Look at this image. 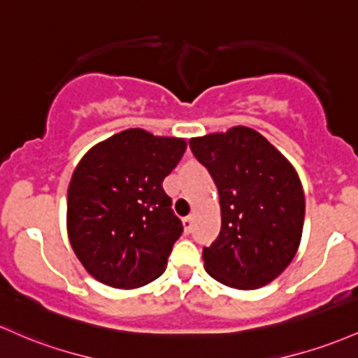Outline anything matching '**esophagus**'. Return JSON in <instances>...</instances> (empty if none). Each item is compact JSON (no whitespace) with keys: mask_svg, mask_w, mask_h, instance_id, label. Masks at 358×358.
Here are the masks:
<instances>
[{"mask_svg":"<svg viewBox=\"0 0 358 358\" xmlns=\"http://www.w3.org/2000/svg\"><path fill=\"white\" fill-rule=\"evenodd\" d=\"M192 226H194V217H190V215H188V217L183 219V227H185V233H190Z\"/></svg>","mask_w":358,"mask_h":358,"instance_id":"obj_1","label":"esophagus"}]
</instances>
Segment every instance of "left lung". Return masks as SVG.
I'll return each mask as SVG.
<instances>
[{
  "label": "left lung",
  "instance_id": "8db88e82",
  "mask_svg": "<svg viewBox=\"0 0 358 358\" xmlns=\"http://www.w3.org/2000/svg\"><path fill=\"white\" fill-rule=\"evenodd\" d=\"M219 192L221 231L202 257L227 287L258 289L287 268L304 226V192L292 164L250 127L190 139Z\"/></svg>",
  "mask_w": 358,
  "mask_h": 358
}]
</instances>
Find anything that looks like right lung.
Returning a JSON list of instances; mask_svg holds the SVG:
<instances>
[{"label":"right lung","mask_w":358,"mask_h":358,"mask_svg":"<svg viewBox=\"0 0 358 358\" xmlns=\"http://www.w3.org/2000/svg\"><path fill=\"white\" fill-rule=\"evenodd\" d=\"M187 143L127 129L90 149L68 188V234L96 280L117 289L146 285L164 272L183 224L163 180Z\"/></svg>","instance_id":"add662e5"}]
</instances>
